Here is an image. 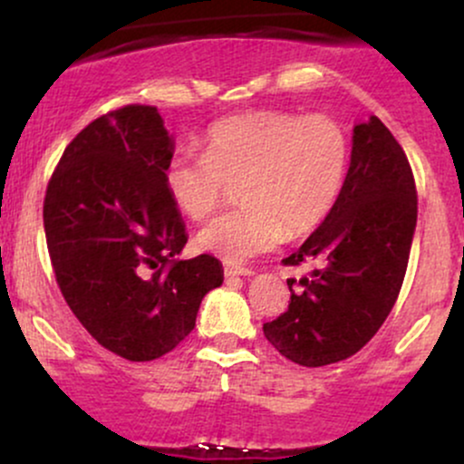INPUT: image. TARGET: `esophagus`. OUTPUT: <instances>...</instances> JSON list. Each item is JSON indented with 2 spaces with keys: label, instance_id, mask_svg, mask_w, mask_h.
<instances>
[{
  "label": "esophagus",
  "instance_id": "esophagus-1",
  "mask_svg": "<svg viewBox=\"0 0 464 464\" xmlns=\"http://www.w3.org/2000/svg\"><path fill=\"white\" fill-rule=\"evenodd\" d=\"M225 275L227 276H250L255 275L250 268H244V266H233V264H227L225 266Z\"/></svg>",
  "mask_w": 464,
  "mask_h": 464
}]
</instances>
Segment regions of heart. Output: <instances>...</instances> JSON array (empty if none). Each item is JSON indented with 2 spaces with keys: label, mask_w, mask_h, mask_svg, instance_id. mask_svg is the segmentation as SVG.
<instances>
[{
  "label": "heart",
  "mask_w": 464,
  "mask_h": 464,
  "mask_svg": "<svg viewBox=\"0 0 464 464\" xmlns=\"http://www.w3.org/2000/svg\"><path fill=\"white\" fill-rule=\"evenodd\" d=\"M349 140L327 115L250 111L207 130L205 152H180L165 168V188L180 214L207 220L239 183L237 209L198 233V246L227 262H246L284 239L312 233L343 194Z\"/></svg>",
  "instance_id": "heart-1"
}]
</instances>
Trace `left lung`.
<instances>
[{
  "mask_svg": "<svg viewBox=\"0 0 464 464\" xmlns=\"http://www.w3.org/2000/svg\"><path fill=\"white\" fill-rule=\"evenodd\" d=\"M417 227V185L406 152L371 117L353 129L343 194L285 266L321 264L292 290L290 305L264 323V335L287 360L324 366L347 360L377 334L406 276Z\"/></svg>",
  "mask_w": 464,
  "mask_h": 464,
  "instance_id": "obj_1",
  "label": "left lung"
}]
</instances>
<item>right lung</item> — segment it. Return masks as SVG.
<instances>
[{"instance_id":"1","label":"right lung","mask_w":464,"mask_h":464,"mask_svg":"<svg viewBox=\"0 0 464 464\" xmlns=\"http://www.w3.org/2000/svg\"><path fill=\"white\" fill-rule=\"evenodd\" d=\"M172 154L157 106L126 104L73 137L45 191L47 250L69 310L130 362L177 347L225 279L211 255L177 259L188 233L165 188Z\"/></svg>"}]
</instances>
